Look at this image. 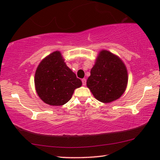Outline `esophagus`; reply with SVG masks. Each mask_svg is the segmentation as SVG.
Wrapping results in <instances>:
<instances>
[{
	"mask_svg": "<svg viewBox=\"0 0 160 160\" xmlns=\"http://www.w3.org/2000/svg\"><path fill=\"white\" fill-rule=\"evenodd\" d=\"M82 82L83 85H84V86H85V85H86V83H87L86 78H83V79L82 80Z\"/></svg>",
	"mask_w": 160,
	"mask_h": 160,
	"instance_id": "1",
	"label": "esophagus"
}]
</instances>
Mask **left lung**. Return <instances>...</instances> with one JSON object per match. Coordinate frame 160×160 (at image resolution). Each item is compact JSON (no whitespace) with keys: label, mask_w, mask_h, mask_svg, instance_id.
<instances>
[{"label":"left lung","mask_w":160,"mask_h":160,"mask_svg":"<svg viewBox=\"0 0 160 160\" xmlns=\"http://www.w3.org/2000/svg\"><path fill=\"white\" fill-rule=\"evenodd\" d=\"M128 82V70L121 58L101 50L87 81V86L94 97L104 103L114 101L125 92Z\"/></svg>","instance_id":"obj_1"}]
</instances>
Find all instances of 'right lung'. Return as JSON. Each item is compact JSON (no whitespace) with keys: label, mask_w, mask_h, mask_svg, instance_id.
<instances>
[{"label":"right lung","mask_w":160,"mask_h":160,"mask_svg":"<svg viewBox=\"0 0 160 160\" xmlns=\"http://www.w3.org/2000/svg\"><path fill=\"white\" fill-rule=\"evenodd\" d=\"M38 97L50 106H62L69 101L74 90L82 85L79 78L67 66L60 51L43 58L34 78Z\"/></svg>","instance_id":"obj_1"}]
</instances>
